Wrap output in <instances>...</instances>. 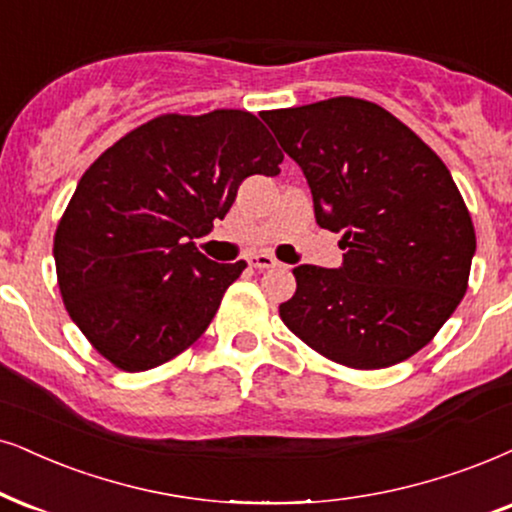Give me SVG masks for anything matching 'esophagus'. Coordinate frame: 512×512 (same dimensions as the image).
Returning a JSON list of instances; mask_svg holds the SVG:
<instances>
[{"label":"esophagus","mask_w":512,"mask_h":512,"mask_svg":"<svg viewBox=\"0 0 512 512\" xmlns=\"http://www.w3.org/2000/svg\"><path fill=\"white\" fill-rule=\"evenodd\" d=\"M248 264L252 269H274V267H278V260L276 257L267 255V252H257V255L248 257Z\"/></svg>","instance_id":"obj_1"}]
</instances>
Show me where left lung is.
<instances>
[{
    "label": "left lung",
    "instance_id": "left-lung-1",
    "mask_svg": "<svg viewBox=\"0 0 512 512\" xmlns=\"http://www.w3.org/2000/svg\"><path fill=\"white\" fill-rule=\"evenodd\" d=\"M307 177L316 222L342 234L340 269L300 264L281 321L335 364L413 357L468 290L475 226L442 158L378 103L335 96L262 113Z\"/></svg>",
    "mask_w": 512,
    "mask_h": 512
}]
</instances>
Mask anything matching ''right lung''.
Returning <instances> with one entry per match:
<instances>
[{
  "label": "right lung",
  "instance_id": "obj_1",
  "mask_svg": "<svg viewBox=\"0 0 512 512\" xmlns=\"http://www.w3.org/2000/svg\"><path fill=\"white\" fill-rule=\"evenodd\" d=\"M283 153L255 115L165 113L103 151L82 174L54 236L70 319L115 368L139 373L189 349L248 267L217 264L193 238L212 231L250 174Z\"/></svg>",
  "mask_w": 512,
  "mask_h": 512
}]
</instances>
